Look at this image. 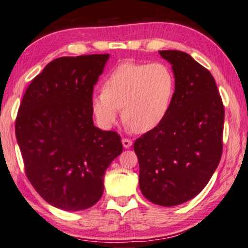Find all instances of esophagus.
Here are the masks:
<instances>
[{
	"mask_svg": "<svg viewBox=\"0 0 248 248\" xmlns=\"http://www.w3.org/2000/svg\"><path fill=\"white\" fill-rule=\"evenodd\" d=\"M122 143H123V147L127 149V148H130L132 146V143L133 142H132L131 139H126V138H124V139L122 140Z\"/></svg>",
	"mask_w": 248,
	"mask_h": 248,
	"instance_id": "1",
	"label": "esophagus"
}]
</instances>
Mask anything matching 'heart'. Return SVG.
Returning a JSON list of instances; mask_svg holds the SVG:
<instances>
[{"label":"heart","mask_w":248,"mask_h":248,"mask_svg":"<svg viewBox=\"0 0 248 248\" xmlns=\"http://www.w3.org/2000/svg\"><path fill=\"white\" fill-rule=\"evenodd\" d=\"M174 89V76L164 63L125 61L108 74L104 89L93 91L91 109L99 124L109 127L122 108L125 123L138 133H146L166 117Z\"/></svg>","instance_id":"b5f03b06"}]
</instances>
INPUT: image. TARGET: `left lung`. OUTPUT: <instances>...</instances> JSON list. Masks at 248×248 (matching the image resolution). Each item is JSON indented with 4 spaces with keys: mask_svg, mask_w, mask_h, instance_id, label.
<instances>
[{
    "mask_svg": "<svg viewBox=\"0 0 248 248\" xmlns=\"http://www.w3.org/2000/svg\"><path fill=\"white\" fill-rule=\"evenodd\" d=\"M172 65L175 91L166 117L134 142L139 186L148 201L175 206L197 196L222 155L224 107L211 73L188 53L159 51Z\"/></svg>",
    "mask_w": 248,
    "mask_h": 248,
    "instance_id": "left-lung-1",
    "label": "left lung"
}]
</instances>
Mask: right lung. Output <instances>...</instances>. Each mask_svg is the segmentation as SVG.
Instances as JSON below:
<instances>
[{
	"label": "right lung",
	"mask_w": 248,
	"mask_h": 248,
	"mask_svg": "<svg viewBox=\"0 0 248 248\" xmlns=\"http://www.w3.org/2000/svg\"><path fill=\"white\" fill-rule=\"evenodd\" d=\"M109 54L61 57L26 90L16 138L31 186L52 206H93L104 192L107 167L123 152L115 131L93 124L91 95Z\"/></svg>",
	"instance_id": "1"
}]
</instances>
